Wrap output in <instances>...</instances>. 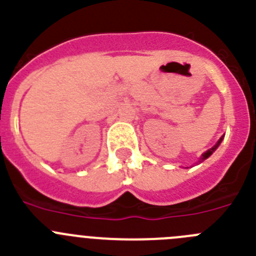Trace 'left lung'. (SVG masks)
Here are the masks:
<instances>
[{"label": "left lung", "mask_w": 256, "mask_h": 256, "mask_svg": "<svg viewBox=\"0 0 256 256\" xmlns=\"http://www.w3.org/2000/svg\"><path fill=\"white\" fill-rule=\"evenodd\" d=\"M222 140H223V137H220V140H219V141L216 142V144H214V146H212V148H209V150H208L206 152L202 154V156H201V158H200V162H204L205 159H208V158H209V156L212 155V154L214 152V151H216V148H218V146H219V144H220V142H222Z\"/></svg>", "instance_id": "1"}]
</instances>
